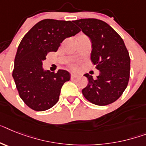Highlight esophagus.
I'll return each mask as SVG.
<instances>
[{"instance_id":"obj_1","label":"esophagus","mask_w":146,"mask_h":146,"mask_svg":"<svg viewBox=\"0 0 146 146\" xmlns=\"http://www.w3.org/2000/svg\"><path fill=\"white\" fill-rule=\"evenodd\" d=\"M78 78V75L76 74H71V79H75V78Z\"/></svg>"}]
</instances>
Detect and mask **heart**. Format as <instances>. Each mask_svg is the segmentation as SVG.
I'll return each instance as SVG.
<instances>
[{
    "label": "heart",
    "instance_id": "1",
    "mask_svg": "<svg viewBox=\"0 0 146 146\" xmlns=\"http://www.w3.org/2000/svg\"><path fill=\"white\" fill-rule=\"evenodd\" d=\"M72 68H76V65H75V64H73V65H72Z\"/></svg>",
    "mask_w": 146,
    "mask_h": 146
}]
</instances>
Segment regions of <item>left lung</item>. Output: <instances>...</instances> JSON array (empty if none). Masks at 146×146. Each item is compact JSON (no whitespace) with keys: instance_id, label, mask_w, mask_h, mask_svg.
I'll return each instance as SVG.
<instances>
[{"instance_id":"8db88e82","label":"left lung","mask_w":146,"mask_h":146,"mask_svg":"<svg viewBox=\"0 0 146 146\" xmlns=\"http://www.w3.org/2000/svg\"><path fill=\"white\" fill-rule=\"evenodd\" d=\"M92 42L91 60L100 71L97 78L89 74L82 93L91 103L105 106L122 95L128 84L131 59L121 37L108 24L96 19L74 21Z\"/></svg>"}]
</instances>
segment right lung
I'll return each instance as SVG.
<instances>
[{
  "mask_svg": "<svg viewBox=\"0 0 146 146\" xmlns=\"http://www.w3.org/2000/svg\"><path fill=\"white\" fill-rule=\"evenodd\" d=\"M80 30L71 21L44 19L25 34L19 44L13 77L19 96L29 108L44 111L57 103L60 90L70 74L60 69L56 73L44 70L42 61L48 53L56 52L65 38Z\"/></svg>",
  "mask_w": 146,
  "mask_h": 146,
  "instance_id": "obj_1",
  "label": "right lung"
}]
</instances>
